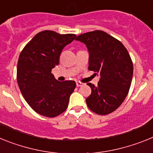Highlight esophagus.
Returning <instances> with one entry per match:
<instances>
[{
  "label": "esophagus",
  "mask_w": 153,
  "mask_h": 153,
  "mask_svg": "<svg viewBox=\"0 0 153 153\" xmlns=\"http://www.w3.org/2000/svg\"><path fill=\"white\" fill-rule=\"evenodd\" d=\"M83 83H81V82H79V81H77V82H76V86H83Z\"/></svg>",
  "instance_id": "esophagus-1"
}]
</instances>
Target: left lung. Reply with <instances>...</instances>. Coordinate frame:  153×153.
<instances>
[{
  "label": "left lung",
  "instance_id": "1",
  "mask_svg": "<svg viewBox=\"0 0 153 153\" xmlns=\"http://www.w3.org/2000/svg\"><path fill=\"white\" fill-rule=\"evenodd\" d=\"M86 44L90 70L100 76L97 86L89 83L92 92L86 102L99 115L115 111L123 103L130 88L133 64L123 44L102 30L80 34L75 39Z\"/></svg>",
  "mask_w": 153,
  "mask_h": 153
}]
</instances>
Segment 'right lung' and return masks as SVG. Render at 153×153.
Masks as SVG:
<instances>
[{"instance_id": "obj_1", "label": "right lung", "mask_w": 153, "mask_h": 153, "mask_svg": "<svg viewBox=\"0 0 153 153\" xmlns=\"http://www.w3.org/2000/svg\"><path fill=\"white\" fill-rule=\"evenodd\" d=\"M76 36L72 33L41 31L24 47L19 56L17 69L19 88L29 106L42 116L57 117L68 106L69 99L76 88L75 81L60 82L51 70L59 63L64 47Z\"/></svg>"}]
</instances>
